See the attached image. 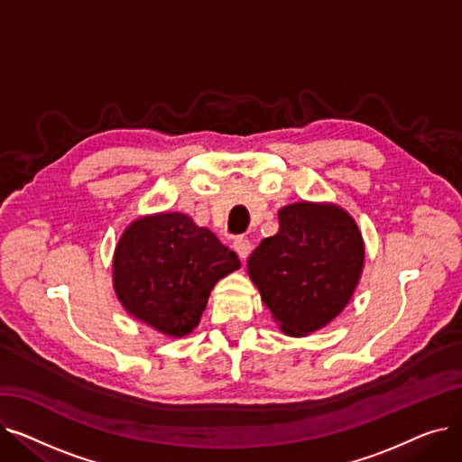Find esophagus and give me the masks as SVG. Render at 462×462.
I'll use <instances>...</instances> for the list:
<instances>
[{
	"mask_svg": "<svg viewBox=\"0 0 462 462\" xmlns=\"http://www.w3.org/2000/svg\"><path fill=\"white\" fill-rule=\"evenodd\" d=\"M234 251L237 253V256H239L241 260H247V256H249L251 251H253V244H251L249 239L239 237V239L234 241Z\"/></svg>",
	"mask_w": 462,
	"mask_h": 462,
	"instance_id": "1",
	"label": "esophagus"
}]
</instances>
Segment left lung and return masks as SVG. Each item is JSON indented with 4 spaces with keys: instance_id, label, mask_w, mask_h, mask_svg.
<instances>
[{
    "instance_id": "left-lung-1",
    "label": "left lung",
    "mask_w": 462,
    "mask_h": 462,
    "mask_svg": "<svg viewBox=\"0 0 462 462\" xmlns=\"http://www.w3.org/2000/svg\"><path fill=\"white\" fill-rule=\"evenodd\" d=\"M365 263L354 217L329 202L279 209V232L260 241L247 272L279 329L307 337L350 303Z\"/></svg>"
}]
</instances>
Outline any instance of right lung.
Here are the masks:
<instances>
[{"label": "right lung", "mask_w": 462, "mask_h": 462, "mask_svg": "<svg viewBox=\"0 0 462 462\" xmlns=\"http://www.w3.org/2000/svg\"><path fill=\"white\" fill-rule=\"evenodd\" d=\"M239 265L211 230L185 213L162 211L134 218L121 234L112 284L134 320L181 338L200 324L213 286Z\"/></svg>", "instance_id": "obj_1"}]
</instances>
